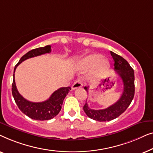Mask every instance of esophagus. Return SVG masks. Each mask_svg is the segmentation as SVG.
Returning a JSON list of instances; mask_svg holds the SVG:
<instances>
[{"instance_id": "obj_1", "label": "esophagus", "mask_w": 153, "mask_h": 153, "mask_svg": "<svg viewBox=\"0 0 153 153\" xmlns=\"http://www.w3.org/2000/svg\"><path fill=\"white\" fill-rule=\"evenodd\" d=\"M83 86V83L80 80H77L75 81V82L73 83L72 85V88L73 90L74 89H77V88H80Z\"/></svg>"}]
</instances>
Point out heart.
Returning <instances> with one entry per match:
<instances>
[{"mask_svg": "<svg viewBox=\"0 0 153 153\" xmlns=\"http://www.w3.org/2000/svg\"><path fill=\"white\" fill-rule=\"evenodd\" d=\"M81 68H90L93 67L92 75L95 78H100L104 76L107 71L108 62L104 58L96 54H91L85 57L79 62Z\"/></svg>", "mask_w": 153, "mask_h": 153, "instance_id": "heart-1", "label": "heart"}]
</instances>
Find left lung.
Listing matches in <instances>:
<instances>
[{"instance_id":"1","label":"left lung","mask_w":153,"mask_h":153,"mask_svg":"<svg viewBox=\"0 0 153 153\" xmlns=\"http://www.w3.org/2000/svg\"><path fill=\"white\" fill-rule=\"evenodd\" d=\"M113 59L114 60V70L119 75L123 82V92L122 95L116 103L104 109L94 110L88 107V104L85 102L83 110L90 118L103 122L109 121L118 118L128 108L134 96V72L129 65L128 62L120 56L111 51ZM88 87L85 86L84 89L88 92Z\"/></svg>"}]
</instances>
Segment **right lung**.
<instances>
[{
    "label": "right lung",
    "mask_w": 153,
    "mask_h": 153,
    "mask_svg": "<svg viewBox=\"0 0 153 153\" xmlns=\"http://www.w3.org/2000/svg\"><path fill=\"white\" fill-rule=\"evenodd\" d=\"M51 51V46L47 45L44 47H39L28 51L21 58L19 61L15 65L13 74V82L12 85V93L16 105L21 111L29 118L37 120H48L54 118L59 114L61 110L62 102L68 95L71 88L63 87L58 89L52 93L49 99L42 102H32L25 99L20 95L16 88L14 80V72L20 63L28 58L35 57L42 54L49 53Z\"/></svg>",
    "instance_id": "right-lung-1"
}]
</instances>
